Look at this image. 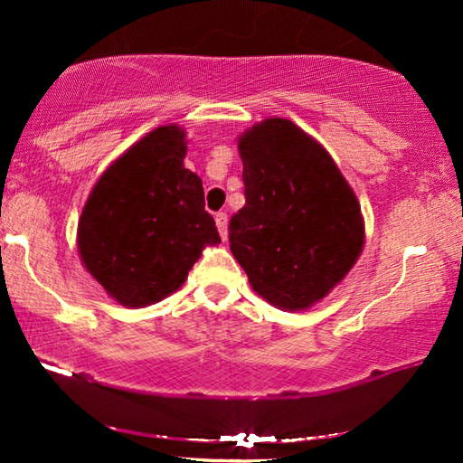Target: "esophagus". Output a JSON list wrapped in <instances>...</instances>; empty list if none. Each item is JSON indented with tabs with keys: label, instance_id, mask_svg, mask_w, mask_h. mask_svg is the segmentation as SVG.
I'll use <instances>...</instances> for the list:
<instances>
[{
	"label": "esophagus",
	"instance_id": "1",
	"mask_svg": "<svg viewBox=\"0 0 463 463\" xmlns=\"http://www.w3.org/2000/svg\"><path fill=\"white\" fill-rule=\"evenodd\" d=\"M214 223H217V230L221 233V238L227 240V223H230V219H227V213H217V217H214Z\"/></svg>",
	"mask_w": 463,
	"mask_h": 463
}]
</instances>
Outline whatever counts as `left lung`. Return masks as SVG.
Instances as JSON below:
<instances>
[{
  "mask_svg": "<svg viewBox=\"0 0 463 463\" xmlns=\"http://www.w3.org/2000/svg\"><path fill=\"white\" fill-rule=\"evenodd\" d=\"M246 204L230 249L252 290L284 312L320 303L364 249L360 202L328 151L284 118L238 137Z\"/></svg>",
  "mask_w": 463,
  "mask_h": 463,
  "instance_id": "8db88e82",
  "label": "left lung"
}]
</instances>
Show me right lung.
<instances>
[{"label":"right lung","instance_id":"1","mask_svg":"<svg viewBox=\"0 0 463 463\" xmlns=\"http://www.w3.org/2000/svg\"><path fill=\"white\" fill-rule=\"evenodd\" d=\"M185 137L176 124L147 132L107 166L81 208V265L124 307L166 299L221 242L202 179L183 164Z\"/></svg>","mask_w":463,"mask_h":463}]
</instances>
